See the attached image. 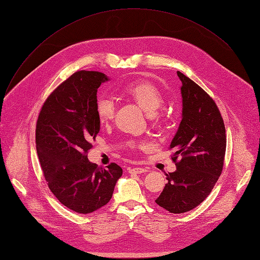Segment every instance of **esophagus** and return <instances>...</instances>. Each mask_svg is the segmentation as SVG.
<instances>
[{
	"label": "esophagus",
	"instance_id": "1",
	"mask_svg": "<svg viewBox=\"0 0 260 260\" xmlns=\"http://www.w3.org/2000/svg\"><path fill=\"white\" fill-rule=\"evenodd\" d=\"M147 170L144 168H133V169H128V173L129 174H143L146 173Z\"/></svg>",
	"mask_w": 260,
	"mask_h": 260
}]
</instances>
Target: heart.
Returning a JSON list of instances; mask_svg holds the SVG:
<instances>
[{
  "mask_svg": "<svg viewBox=\"0 0 260 260\" xmlns=\"http://www.w3.org/2000/svg\"><path fill=\"white\" fill-rule=\"evenodd\" d=\"M123 91L133 98L148 115L157 113L163 103L161 91L149 82H134L123 88ZM95 112L101 122H107L115 115V104L111 99L100 98L95 103Z\"/></svg>",
  "mask_w": 260,
  "mask_h": 260,
  "instance_id": "1",
  "label": "heart"
}]
</instances>
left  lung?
<instances>
[{
	"instance_id": "left-lung-1",
	"label": "left lung",
	"mask_w": 260,
	"mask_h": 260,
	"mask_svg": "<svg viewBox=\"0 0 260 260\" xmlns=\"http://www.w3.org/2000/svg\"><path fill=\"white\" fill-rule=\"evenodd\" d=\"M182 119L171 142L175 148L176 171L167 175L168 183L156 199L170 213L195 209L206 199L222 172L226 147L225 127L214 100L193 80L180 72Z\"/></svg>"
}]
</instances>
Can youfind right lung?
Returning a JSON list of instances; mask_svg holds the SVG:
<instances>
[{
    "mask_svg": "<svg viewBox=\"0 0 260 260\" xmlns=\"http://www.w3.org/2000/svg\"><path fill=\"white\" fill-rule=\"evenodd\" d=\"M107 81L99 72L75 73L51 92L37 121V153L48 187L63 206L80 214L108 203L122 176L116 163L103 169L86 156L100 131L97 91Z\"/></svg>",
    "mask_w": 260,
    "mask_h": 260,
    "instance_id": "obj_1",
    "label": "right lung"
}]
</instances>
